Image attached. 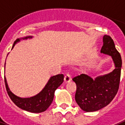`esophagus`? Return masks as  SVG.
<instances>
[{"label":"esophagus","instance_id":"obj_1","mask_svg":"<svg viewBox=\"0 0 125 125\" xmlns=\"http://www.w3.org/2000/svg\"><path fill=\"white\" fill-rule=\"evenodd\" d=\"M71 76L69 73H67L64 76V82H69L71 80Z\"/></svg>","mask_w":125,"mask_h":125}]
</instances>
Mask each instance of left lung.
I'll return each instance as SVG.
<instances>
[{"label":"left lung","instance_id":"left-lung-1","mask_svg":"<svg viewBox=\"0 0 125 125\" xmlns=\"http://www.w3.org/2000/svg\"><path fill=\"white\" fill-rule=\"evenodd\" d=\"M100 52L112 56L115 65L114 71L94 80L83 73L72 79L76 84V101L85 112L97 111L108 105L115 96L119 88L122 60L110 36H104Z\"/></svg>","mask_w":125,"mask_h":125}]
</instances>
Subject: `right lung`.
Instances as JSON below:
<instances>
[{
    "label": "right lung",
    "mask_w": 125,
    "mask_h": 125,
    "mask_svg": "<svg viewBox=\"0 0 125 125\" xmlns=\"http://www.w3.org/2000/svg\"><path fill=\"white\" fill-rule=\"evenodd\" d=\"M27 38L29 37H26L25 38ZM19 41V39L15 40L12 48L15 45V43ZM63 81V74H58L56 76H52L49 79L45 87L40 93L32 97L22 98L13 94L10 91L9 88L8 87L6 80L4 77L6 89L12 102L19 108L32 113H41L45 111L49 108L53 100L55 91L61 85Z\"/></svg>",
    "instance_id": "add662e5"
}]
</instances>
